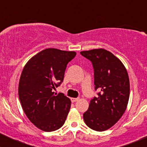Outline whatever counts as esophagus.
Instances as JSON below:
<instances>
[{
  "label": "esophagus",
  "mask_w": 147,
  "mask_h": 147,
  "mask_svg": "<svg viewBox=\"0 0 147 147\" xmlns=\"http://www.w3.org/2000/svg\"><path fill=\"white\" fill-rule=\"evenodd\" d=\"M71 102H76V101H78V100H79V98H71Z\"/></svg>",
  "instance_id": "1"
}]
</instances>
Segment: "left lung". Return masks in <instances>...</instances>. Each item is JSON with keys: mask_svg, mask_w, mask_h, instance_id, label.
<instances>
[{"mask_svg": "<svg viewBox=\"0 0 147 147\" xmlns=\"http://www.w3.org/2000/svg\"><path fill=\"white\" fill-rule=\"evenodd\" d=\"M91 61L94 69L95 90L98 97L91 99L83 114L85 124L102 132L112 127L125 112L129 98V80L121 61L104 49L81 51Z\"/></svg>", "mask_w": 147, "mask_h": 147, "instance_id": "obj_1", "label": "left lung"}]
</instances>
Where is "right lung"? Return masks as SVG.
Listing matches in <instances>:
<instances>
[{
	"label": "right lung",
	"mask_w": 147,
	"mask_h": 147,
	"mask_svg": "<svg viewBox=\"0 0 147 147\" xmlns=\"http://www.w3.org/2000/svg\"><path fill=\"white\" fill-rule=\"evenodd\" d=\"M75 51L46 49L32 57L23 67L18 96L23 111L32 124L45 132H52L64 124L71 100L53 90L63 82L67 64Z\"/></svg>",
	"instance_id": "add662e5"
}]
</instances>
